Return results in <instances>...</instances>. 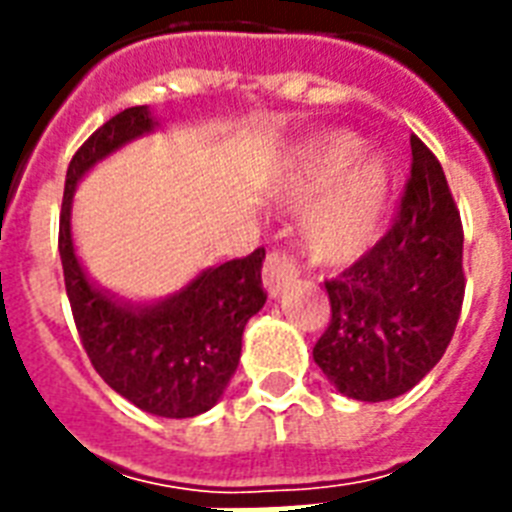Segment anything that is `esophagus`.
Here are the masks:
<instances>
[{
	"instance_id": "34e87169",
	"label": "esophagus",
	"mask_w": 512,
	"mask_h": 512,
	"mask_svg": "<svg viewBox=\"0 0 512 512\" xmlns=\"http://www.w3.org/2000/svg\"><path fill=\"white\" fill-rule=\"evenodd\" d=\"M295 276H297L295 260H292L287 252H279V249L268 252L263 265V287L268 295L271 297L281 295V289L287 287L289 281L295 279Z\"/></svg>"
}]
</instances>
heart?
<instances>
[{
  "instance_id": "heart-1",
  "label": "heart",
  "mask_w": 512,
  "mask_h": 512,
  "mask_svg": "<svg viewBox=\"0 0 512 512\" xmlns=\"http://www.w3.org/2000/svg\"><path fill=\"white\" fill-rule=\"evenodd\" d=\"M358 151L361 143L348 132L319 138L297 154L284 183L289 199L305 201L341 177L308 212L303 225L305 247L321 263L358 260L380 233L388 204L390 170L380 156H361L346 173Z\"/></svg>"
}]
</instances>
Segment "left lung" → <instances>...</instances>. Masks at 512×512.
<instances>
[{"mask_svg":"<svg viewBox=\"0 0 512 512\" xmlns=\"http://www.w3.org/2000/svg\"><path fill=\"white\" fill-rule=\"evenodd\" d=\"M412 172L390 231L324 281L332 321L313 361L342 396L388 401L412 390L452 342L465 297L462 223L441 164L412 135Z\"/></svg>","mask_w":512,"mask_h":512,"instance_id":"1","label":"left lung"}]
</instances>
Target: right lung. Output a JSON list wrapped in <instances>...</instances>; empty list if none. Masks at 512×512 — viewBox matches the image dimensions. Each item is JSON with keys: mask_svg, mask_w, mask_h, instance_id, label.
<instances>
[{"mask_svg": "<svg viewBox=\"0 0 512 512\" xmlns=\"http://www.w3.org/2000/svg\"><path fill=\"white\" fill-rule=\"evenodd\" d=\"M156 127L148 106H132L84 140L66 172L58 247L68 303L95 372L143 412L185 420L212 409L239 366L244 327L265 305V249L204 268L156 303L122 300L84 273L71 236L76 185L106 156Z\"/></svg>", "mask_w": 512, "mask_h": 512, "instance_id": "add662e5", "label": "right lung"}]
</instances>
